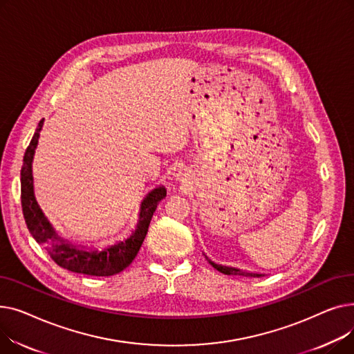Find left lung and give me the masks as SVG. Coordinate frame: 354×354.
I'll list each match as a JSON object with an SVG mask.
<instances>
[{"label":"left lung","mask_w":354,"mask_h":354,"mask_svg":"<svg viewBox=\"0 0 354 354\" xmlns=\"http://www.w3.org/2000/svg\"><path fill=\"white\" fill-rule=\"evenodd\" d=\"M207 259L209 261V264L218 270L219 272L225 274V275H244V277H264L266 274H261V272H251V271H245V270H241V268H235V267H228V266H221V264H216L214 261H211V259L207 257Z\"/></svg>","instance_id":"8db88e82"}]
</instances>
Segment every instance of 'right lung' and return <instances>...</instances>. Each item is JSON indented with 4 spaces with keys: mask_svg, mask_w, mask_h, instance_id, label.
<instances>
[{
    "mask_svg": "<svg viewBox=\"0 0 354 354\" xmlns=\"http://www.w3.org/2000/svg\"><path fill=\"white\" fill-rule=\"evenodd\" d=\"M43 124L44 119L40 120L39 126L35 129V133L26 151L21 167V205L30 234L37 243L47 250L55 264H59L71 272L96 277L119 274L132 264L135 257L138 255L158 203L166 196L165 187L160 185V187L153 188L145 195L140 202L138 224L127 238L102 250L73 245L70 241L60 236L57 231L53 228L34 195L32 160L37 145H39Z\"/></svg>",
    "mask_w": 354,
    "mask_h": 354,
    "instance_id": "obj_1",
    "label": "right lung"
}]
</instances>
